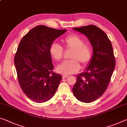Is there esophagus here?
I'll use <instances>...</instances> for the list:
<instances>
[{
	"label": "esophagus",
	"mask_w": 127,
	"mask_h": 127,
	"mask_svg": "<svg viewBox=\"0 0 127 127\" xmlns=\"http://www.w3.org/2000/svg\"><path fill=\"white\" fill-rule=\"evenodd\" d=\"M68 77V75H67V74H63V75L62 76V77H63V78H67Z\"/></svg>",
	"instance_id": "esophagus-1"
}]
</instances>
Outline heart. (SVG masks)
I'll use <instances>...</instances> for the list:
<instances>
[{
  "mask_svg": "<svg viewBox=\"0 0 127 127\" xmlns=\"http://www.w3.org/2000/svg\"><path fill=\"white\" fill-rule=\"evenodd\" d=\"M63 42L67 49L73 50L71 55L72 60L63 62L58 66L56 69L58 72L64 74L76 73L80 69V62L85 65L91 60V48L86 45L84 40L76 34L67 36L63 39ZM50 53L52 57L58 61L63 58V48L56 42H54L50 46Z\"/></svg>",
  "mask_w": 127,
  "mask_h": 127,
  "instance_id": "heart-1",
  "label": "heart"
}]
</instances>
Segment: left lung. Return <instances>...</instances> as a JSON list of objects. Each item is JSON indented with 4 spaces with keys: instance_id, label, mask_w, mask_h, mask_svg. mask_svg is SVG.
Returning a JSON list of instances; mask_svg holds the SVG:
<instances>
[{
    "instance_id": "8db88e82",
    "label": "left lung",
    "mask_w": 127,
    "mask_h": 127,
    "mask_svg": "<svg viewBox=\"0 0 127 127\" xmlns=\"http://www.w3.org/2000/svg\"><path fill=\"white\" fill-rule=\"evenodd\" d=\"M85 35L93 47V55L85 71L77 75L72 91L77 99L90 103L107 89L115 67L111 43L104 32L95 25L73 28Z\"/></svg>"
}]
</instances>
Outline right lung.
<instances>
[{
	"label": "right lung",
	"mask_w": 127,
	"mask_h": 127,
	"mask_svg": "<svg viewBox=\"0 0 127 127\" xmlns=\"http://www.w3.org/2000/svg\"><path fill=\"white\" fill-rule=\"evenodd\" d=\"M66 32L44 25L31 29L20 41L15 56L18 81L24 93L36 103L54 95L62 77L53 72L50 46Z\"/></svg>",
	"instance_id": "1"
}]
</instances>
